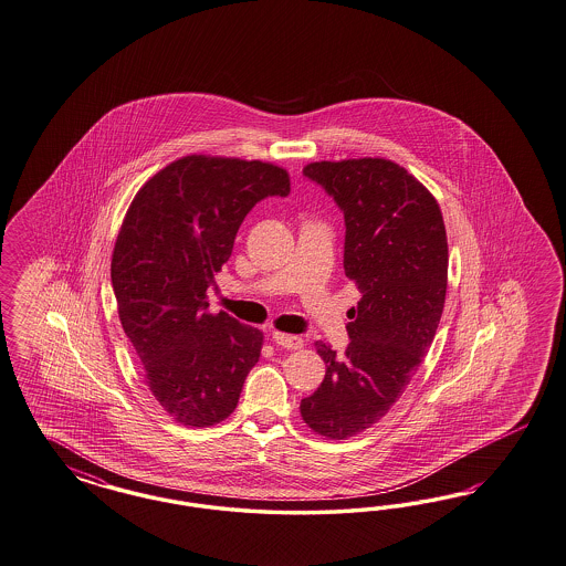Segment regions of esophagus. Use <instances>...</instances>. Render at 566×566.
Here are the masks:
<instances>
[{
	"instance_id": "34e87169",
	"label": "esophagus",
	"mask_w": 566,
	"mask_h": 566,
	"mask_svg": "<svg viewBox=\"0 0 566 566\" xmlns=\"http://www.w3.org/2000/svg\"><path fill=\"white\" fill-rule=\"evenodd\" d=\"M273 340H275V345H280V347H286V349H301L303 347V338L301 336H294V334H284V332H273L272 334Z\"/></svg>"
}]
</instances>
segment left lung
I'll return each mask as SVG.
<instances>
[{
  "label": "left lung",
  "mask_w": 566,
  "mask_h": 566,
  "mask_svg": "<svg viewBox=\"0 0 566 566\" xmlns=\"http://www.w3.org/2000/svg\"><path fill=\"white\" fill-rule=\"evenodd\" d=\"M345 214V273L361 298L349 312V347L301 399L305 424L349 439L376 424L410 385L439 326L448 293V234L429 190L387 158L319 160L303 169Z\"/></svg>",
  "instance_id": "1"
}]
</instances>
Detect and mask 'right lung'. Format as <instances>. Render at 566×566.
Masks as SVG:
<instances>
[{
    "label": "right lung",
    "instance_id": "1",
    "mask_svg": "<svg viewBox=\"0 0 566 566\" xmlns=\"http://www.w3.org/2000/svg\"><path fill=\"white\" fill-rule=\"evenodd\" d=\"M291 195L286 169L226 156L177 158L132 200L113 251L118 319L160 408L184 427H213L238 406L263 332L207 291L254 205Z\"/></svg>",
    "mask_w": 566,
    "mask_h": 566
}]
</instances>
